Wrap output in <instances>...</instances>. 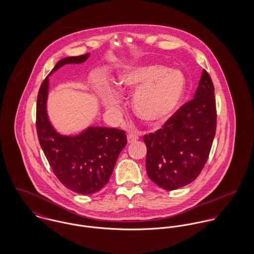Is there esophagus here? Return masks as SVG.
<instances>
[{"label": "esophagus", "instance_id": "34e87169", "mask_svg": "<svg viewBox=\"0 0 254 254\" xmlns=\"http://www.w3.org/2000/svg\"><path fill=\"white\" fill-rule=\"evenodd\" d=\"M138 139H139V136H138L136 133L131 132V133H129V134L127 135V141H128L129 144L136 142Z\"/></svg>", "mask_w": 254, "mask_h": 254}]
</instances>
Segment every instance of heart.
I'll return each mask as SVG.
<instances>
[{"label":"heart","instance_id":"b5f03b06","mask_svg":"<svg viewBox=\"0 0 254 254\" xmlns=\"http://www.w3.org/2000/svg\"><path fill=\"white\" fill-rule=\"evenodd\" d=\"M116 86L123 92L136 89L132 99L134 112L146 123L159 125L167 121L181 105L187 81L178 69L145 64L122 68L117 75ZM102 101L110 111L119 108V98L113 92L104 93Z\"/></svg>","mask_w":254,"mask_h":254}]
</instances>
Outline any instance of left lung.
Returning <instances> with one entry per match:
<instances>
[{
  "mask_svg": "<svg viewBox=\"0 0 254 254\" xmlns=\"http://www.w3.org/2000/svg\"><path fill=\"white\" fill-rule=\"evenodd\" d=\"M215 132L214 86L203 69L193 99L163 129L144 136L148 178L166 190L194 181L207 161Z\"/></svg>",
  "mask_w": 254,
  "mask_h": 254,
  "instance_id": "1",
  "label": "left lung"
}]
</instances>
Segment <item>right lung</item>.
<instances>
[{"label": "right lung", "mask_w": 254, "mask_h": 254, "mask_svg": "<svg viewBox=\"0 0 254 254\" xmlns=\"http://www.w3.org/2000/svg\"><path fill=\"white\" fill-rule=\"evenodd\" d=\"M90 54L61 60L49 76L65 64L85 63ZM49 76L43 81L37 98L36 127L40 145L58 179L81 194L102 190L113 172L119 153L127 144L124 131L89 126L76 135L59 133L47 111Z\"/></svg>", "instance_id": "add662e5"}]
</instances>
